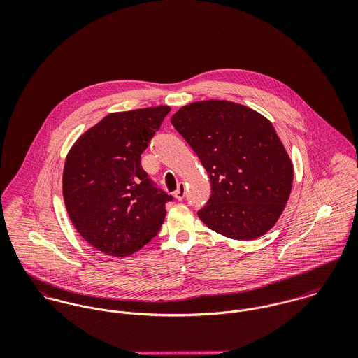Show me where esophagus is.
<instances>
[{"mask_svg": "<svg viewBox=\"0 0 358 358\" xmlns=\"http://www.w3.org/2000/svg\"><path fill=\"white\" fill-rule=\"evenodd\" d=\"M175 197H176V200H179V201H182V200L186 197V187H185L183 183H180L179 187H178V190L175 192Z\"/></svg>", "mask_w": 358, "mask_h": 358, "instance_id": "1", "label": "esophagus"}]
</instances>
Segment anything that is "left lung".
<instances>
[{
  "label": "left lung",
  "instance_id": "obj_1",
  "mask_svg": "<svg viewBox=\"0 0 358 358\" xmlns=\"http://www.w3.org/2000/svg\"><path fill=\"white\" fill-rule=\"evenodd\" d=\"M171 122L210 179V197L197 212L200 219L234 240L267 233L284 210L294 179L292 162L271 122L227 101L192 103Z\"/></svg>",
  "mask_w": 358,
  "mask_h": 358
}]
</instances>
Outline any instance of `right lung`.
<instances>
[{"label":"right lung","instance_id":"right-lung-1","mask_svg":"<svg viewBox=\"0 0 358 358\" xmlns=\"http://www.w3.org/2000/svg\"><path fill=\"white\" fill-rule=\"evenodd\" d=\"M168 106L113 113L73 146L63 171L69 216L92 247L131 255L154 238L172 201L142 166V157Z\"/></svg>","mask_w":358,"mask_h":358}]
</instances>
